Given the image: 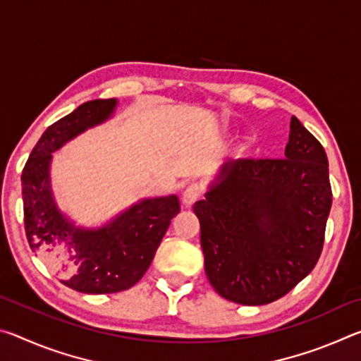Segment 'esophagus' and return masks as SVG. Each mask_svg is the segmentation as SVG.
Masks as SVG:
<instances>
[{"instance_id": "obj_1", "label": "esophagus", "mask_w": 361, "mask_h": 361, "mask_svg": "<svg viewBox=\"0 0 361 361\" xmlns=\"http://www.w3.org/2000/svg\"><path fill=\"white\" fill-rule=\"evenodd\" d=\"M202 194L204 186L200 185V183H191V185L185 189V192H183V204L186 207H191Z\"/></svg>"}]
</instances>
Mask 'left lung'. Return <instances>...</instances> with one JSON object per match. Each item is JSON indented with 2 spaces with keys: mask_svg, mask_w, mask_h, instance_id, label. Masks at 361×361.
Returning a JSON list of instances; mask_svg holds the SVG:
<instances>
[{
  "mask_svg": "<svg viewBox=\"0 0 361 361\" xmlns=\"http://www.w3.org/2000/svg\"><path fill=\"white\" fill-rule=\"evenodd\" d=\"M218 181L192 207L209 282L237 304L277 301L322 255L333 202L326 152L293 116L285 157L239 159Z\"/></svg>",
  "mask_w": 361,
  "mask_h": 361,
  "instance_id": "8db88e82",
  "label": "left lung"
}]
</instances>
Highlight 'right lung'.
<instances>
[{"instance_id": "add662e5", "label": "right lung", "mask_w": 361, "mask_h": 361, "mask_svg": "<svg viewBox=\"0 0 361 361\" xmlns=\"http://www.w3.org/2000/svg\"><path fill=\"white\" fill-rule=\"evenodd\" d=\"M114 99L92 100L54 122L42 133L22 172L23 221L30 248L62 276L70 288L105 295L132 288L148 271L180 213L176 195L143 200L97 231L76 229L60 215L49 186L52 152L78 133L109 118Z\"/></svg>"}]
</instances>
